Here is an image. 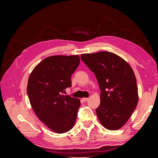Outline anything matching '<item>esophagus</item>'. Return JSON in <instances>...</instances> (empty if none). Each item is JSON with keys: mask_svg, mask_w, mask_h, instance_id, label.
<instances>
[{"mask_svg": "<svg viewBox=\"0 0 158 158\" xmlns=\"http://www.w3.org/2000/svg\"><path fill=\"white\" fill-rule=\"evenodd\" d=\"M82 99V101H83V102H87V101H88V98H83Z\"/></svg>", "mask_w": 158, "mask_h": 158, "instance_id": "obj_1", "label": "esophagus"}]
</instances>
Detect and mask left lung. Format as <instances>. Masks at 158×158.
<instances>
[{
	"mask_svg": "<svg viewBox=\"0 0 158 158\" xmlns=\"http://www.w3.org/2000/svg\"><path fill=\"white\" fill-rule=\"evenodd\" d=\"M81 59L95 74L101 90L96 113L102 125L115 131L128 121L136 107L138 87L131 66L108 51L82 54Z\"/></svg>",
	"mask_w": 158,
	"mask_h": 158,
	"instance_id": "obj_1",
	"label": "left lung"
}]
</instances>
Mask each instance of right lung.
<instances>
[{
	"instance_id": "add662e5",
	"label": "right lung",
	"mask_w": 158,
	"mask_h": 158,
	"mask_svg": "<svg viewBox=\"0 0 158 158\" xmlns=\"http://www.w3.org/2000/svg\"><path fill=\"white\" fill-rule=\"evenodd\" d=\"M78 55L47 57L33 69L27 92L31 107L40 120L56 133L73 128L80 101L64 95L72 86L71 76L80 64Z\"/></svg>"
}]
</instances>
